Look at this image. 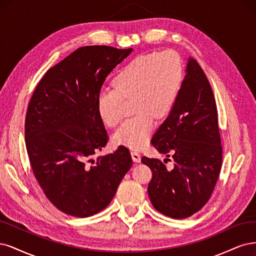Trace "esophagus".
I'll list each match as a JSON object with an SVG mask.
<instances>
[{
    "label": "esophagus",
    "mask_w": 256,
    "mask_h": 256,
    "mask_svg": "<svg viewBox=\"0 0 256 256\" xmlns=\"http://www.w3.org/2000/svg\"><path fill=\"white\" fill-rule=\"evenodd\" d=\"M132 158H133V160L134 162H140V153L138 152V151H132Z\"/></svg>",
    "instance_id": "obj_1"
}]
</instances>
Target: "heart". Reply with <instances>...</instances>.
Returning <instances> with one entry per match:
<instances>
[{"mask_svg":"<svg viewBox=\"0 0 256 256\" xmlns=\"http://www.w3.org/2000/svg\"><path fill=\"white\" fill-rule=\"evenodd\" d=\"M184 82V67L173 51L139 55L116 73L114 88L98 94V117L108 126L123 118V100L134 98L136 114L123 122L114 133L117 144L142 148L154 130V118L167 117L176 105Z\"/></svg>","mask_w":256,"mask_h":256,"instance_id":"obj_1","label":"heart"}]
</instances>
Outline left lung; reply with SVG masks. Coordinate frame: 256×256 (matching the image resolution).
Listing matches in <instances>:
<instances>
[{
	"label": "left lung",
	"mask_w": 256,
	"mask_h": 256,
	"mask_svg": "<svg viewBox=\"0 0 256 256\" xmlns=\"http://www.w3.org/2000/svg\"><path fill=\"white\" fill-rule=\"evenodd\" d=\"M151 144L160 153L171 156L174 164L167 169L158 158H142L152 171L148 194L154 208L174 219L190 217L210 199L222 164L215 96L192 57L178 101Z\"/></svg>",
	"instance_id": "8db88e82"
}]
</instances>
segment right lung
Here are the masks:
<instances>
[{"instance_id":"right-lung-1","label":"right lung","mask_w":256,"mask_h":256,"mask_svg":"<svg viewBox=\"0 0 256 256\" xmlns=\"http://www.w3.org/2000/svg\"><path fill=\"white\" fill-rule=\"evenodd\" d=\"M130 52L78 48L46 71L30 98L26 117L30 167L48 201L67 215L85 218L103 210L132 167L124 146L92 160L108 142L96 110L98 94Z\"/></svg>"}]
</instances>
